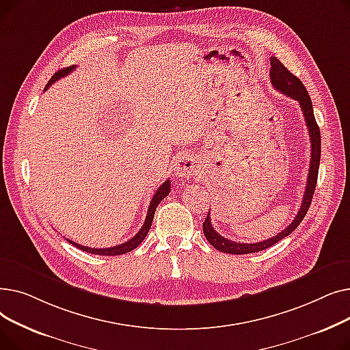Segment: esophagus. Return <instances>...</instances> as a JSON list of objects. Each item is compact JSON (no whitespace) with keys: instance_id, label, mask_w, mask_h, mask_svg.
Masks as SVG:
<instances>
[{"instance_id":"34e87169","label":"esophagus","mask_w":350,"mask_h":350,"mask_svg":"<svg viewBox=\"0 0 350 350\" xmlns=\"http://www.w3.org/2000/svg\"><path fill=\"white\" fill-rule=\"evenodd\" d=\"M174 173L176 176L183 178L193 177L194 174H197V161L189 154L178 156L174 163Z\"/></svg>"}]
</instances>
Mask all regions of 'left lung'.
I'll use <instances>...</instances> for the list:
<instances>
[{
  "label": "left lung",
  "mask_w": 350,
  "mask_h": 350,
  "mask_svg": "<svg viewBox=\"0 0 350 350\" xmlns=\"http://www.w3.org/2000/svg\"><path fill=\"white\" fill-rule=\"evenodd\" d=\"M269 77H271V83L275 89H278L282 92L284 95L298 100L302 113L306 122V127L309 132L310 137V164H309V173H308V181H306V189L305 194L302 198V204L301 208L297 214V217L293 218V221L282 230L280 234H277L272 238H268L265 241L261 243H254V244H245V243H235L231 240H227L223 235H219L211 226V218H210V211L207 214L206 221L203 223V231L207 238V241L218 251L227 252V254H251V252H258L265 248H269L271 245L277 244L281 241L282 238L289 235L293 230H295L304 217L306 215V211L309 210V206L312 203V197H314L315 187H317V181H318V172H319V161H321V132L318 123L315 120L314 115V107H312V100L309 98V94L304 83L277 59L275 57L271 58V70H269Z\"/></svg>",
  "instance_id": "1"
}]
</instances>
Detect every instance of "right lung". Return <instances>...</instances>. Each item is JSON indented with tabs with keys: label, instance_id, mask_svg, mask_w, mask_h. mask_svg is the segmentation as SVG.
<instances>
[{
	"label": "right lung",
	"instance_id": "add662e5",
	"mask_svg": "<svg viewBox=\"0 0 350 350\" xmlns=\"http://www.w3.org/2000/svg\"><path fill=\"white\" fill-rule=\"evenodd\" d=\"M73 69H75V66H69V68H64V69L58 70V72L55 73V75L49 79V82L46 83L45 90H46L53 82H57L58 79H61V78H64L65 75H68V73L72 72ZM169 193H170V180H165V181L163 183V185L157 189V191L154 193V196H153V198H152V201H150L149 211H147V215H146V219H144V224L142 226V228L139 230V232H137L133 238H131V240L123 243V244H119V245H116V247H110V248H90V247H85V245L73 243V241H70V240H68V241H69L72 245H75L77 248H79V250H82V251H85V252H89V254H95V255H110V256H112V255H122V254H126V252H131L132 250L137 248V247L142 244V241L146 238L147 232H149V230H150V227H152L154 211H156L157 206L160 204V201H161L165 196H167Z\"/></svg>",
	"mask_w": 350,
	"mask_h": 350
}]
</instances>
